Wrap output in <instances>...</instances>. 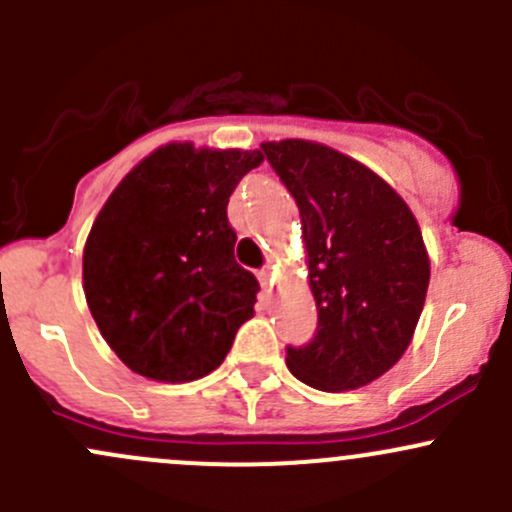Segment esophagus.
Masks as SVG:
<instances>
[{"label": "esophagus", "instance_id": "esophagus-1", "mask_svg": "<svg viewBox=\"0 0 512 512\" xmlns=\"http://www.w3.org/2000/svg\"><path fill=\"white\" fill-rule=\"evenodd\" d=\"M257 280H260L262 292H265V294L272 292V272L270 270H260V272H257Z\"/></svg>", "mask_w": 512, "mask_h": 512}]
</instances>
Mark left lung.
I'll use <instances>...</instances> for the list:
<instances>
[{"label":"left lung","mask_w":512,"mask_h":512,"mask_svg":"<svg viewBox=\"0 0 512 512\" xmlns=\"http://www.w3.org/2000/svg\"><path fill=\"white\" fill-rule=\"evenodd\" d=\"M260 156L297 200L319 312L317 337L287 347V369L312 389H361L414 339L431 280L421 227L381 175L324 143L265 141Z\"/></svg>","instance_id":"left-lung-1"}]
</instances>
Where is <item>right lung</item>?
Segmentation results:
<instances>
[{"label": "right lung", "mask_w": 512, "mask_h": 512, "mask_svg": "<svg viewBox=\"0 0 512 512\" xmlns=\"http://www.w3.org/2000/svg\"><path fill=\"white\" fill-rule=\"evenodd\" d=\"M260 151L165 143L116 185L84 247L96 327L136 374L185 384L218 369L255 314L227 203Z\"/></svg>", "instance_id": "right-lung-1"}]
</instances>
